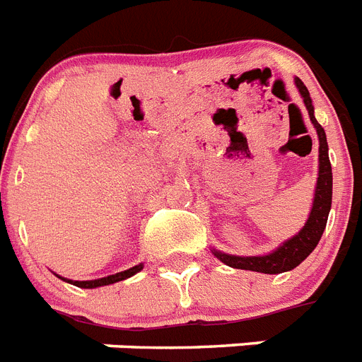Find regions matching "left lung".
I'll use <instances>...</instances> for the list:
<instances>
[{
	"instance_id": "obj_1",
	"label": "left lung",
	"mask_w": 362,
	"mask_h": 362,
	"mask_svg": "<svg viewBox=\"0 0 362 362\" xmlns=\"http://www.w3.org/2000/svg\"><path fill=\"white\" fill-rule=\"evenodd\" d=\"M296 86H298L300 93H302L305 108H308L309 117H311V123L315 124L318 141H320V148H318V153H320L318 154V180L311 214H309L308 223L300 230L298 235H294L293 239L285 241L281 247L276 248L269 256L239 257L228 256V254H223V252L214 250L215 256L223 261L224 265L233 267V269L254 270V272H263V274H279V272L294 269L315 250V247L320 241L322 233H324V228H326L327 215H329L331 209V189H333V176H331V163L329 156H327L326 132L320 127V123L315 119V108H313V101L311 97H309L305 84L300 78H296Z\"/></svg>"
}]
</instances>
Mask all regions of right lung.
<instances>
[{
  "label": "right lung",
  "mask_w": 362,
  "mask_h": 362,
  "mask_svg": "<svg viewBox=\"0 0 362 362\" xmlns=\"http://www.w3.org/2000/svg\"><path fill=\"white\" fill-rule=\"evenodd\" d=\"M144 269V265H136L132 269L124 270V272H119V274H112V276H106V278L101 279H92V281H71V279H64V281H68V284L77 285V287H83V289H93V287H101V285H110L115 284V281H121L124 278H130V276H134L136 272Z\"/></svg>",
  "instance_id": "1"
}]
</instances>
